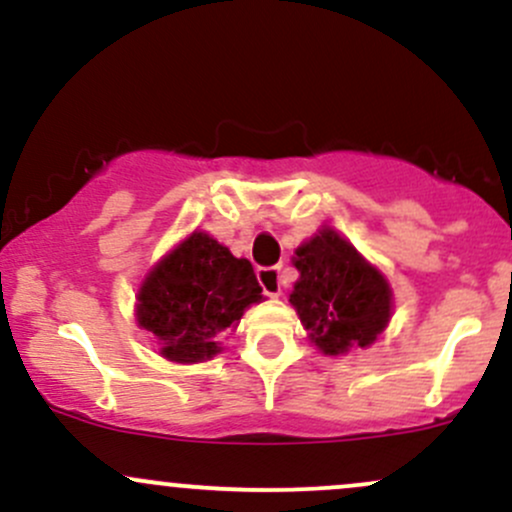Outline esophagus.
Instances as JSON below:
<instances>
[{
    "instance_id": "1",
    "label": "esophagus",
    "mask_w": 512,
    "mask_h": 512,
    "mask_svg": "<svg viewBox=\"0 0 512 512\" xmlns=\"http://www.w3.org/2000/svg\"><path fill=\"white\" fill-rule=\"evenodd\" d=\"M257 282L265 289L267 296L277 299L282 294V269L279 267H262L257 269Z\"/></svg>"
}]
</instances>
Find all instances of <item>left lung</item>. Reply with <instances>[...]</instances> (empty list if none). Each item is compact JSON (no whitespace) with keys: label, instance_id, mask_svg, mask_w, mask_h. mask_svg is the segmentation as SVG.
Listing matches in <instances>:
<instances>
[{"label":"left lung","instance_id":"obj_1","mask_svg":"<svg viewBox=\"0 0 512 512\" xmlns=\"http://www.w3.org/2000/svg\"><path fill=\"white\" fill-rule=\"evenodd\" d=\"M294 267L301 277L289 301L323 355L369 347L384 333L393 308L389 282L333 228L296 247Z\"/></svg>","mask_w":512,"mask_h":512}]
</instances>
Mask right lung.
<instances>
[{"mask_svg": "<svg viewBox=\"0 0 512 512\" xmlns=\"http://www.w3.org/2000/svg\"><path fill=\"white\" fill-rule=\"evenodd\" d=\"M257 301L262 286L250 262L194 230L140 284L136 318L155 335L162 357L194 364L218 355L221 333L235 328Z\"/></svg>", "mask_w": 512, "mask_h": 512, "instance_id": "obj_1", "label": "right lung"}]
</instances>
